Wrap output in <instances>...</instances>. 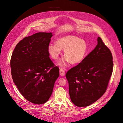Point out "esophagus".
I'll return each instance as SVG.
<instances>
[{"instance_id":"obj_1","label":"esophagus","mask_w":123,"mask_h":123,"mask_svg":"<svg viewBox=\"0 0 123 123\" xmlns=\"http://www.w3.org/2000/svg\"><path fill=\"white\" fill-rule=\"evenodd\" d=\"M59 73H60V74L61 76H63L65 75V71L64 68H60V70H59Z\"/></svg>"}]
</instances>
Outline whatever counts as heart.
Returning a JSON list of instances; mask_svg holds the SVG:
<instances>
[{"instance_id": "heart-1", "label": "heart", "mask_w": 123, "mask_h": 123, "mask_svg": "<svg viewBox=\"0 0 123 123\" xmlns=\"http://www.w3.org/2000/svg\"><path fill=\"white\" fill-rule=\"evenodd\" d=\"M56 43H50L48 46V51L51 57L57 60L64 49V57L59 62L58 65L66 67L71 62L77 64L84 59L87 51L86 42L80 38L73 35H68L59 38Z\"/></svg>"}]
</instances>
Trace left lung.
Returning a JSON list of instances; mask_svg holds the SVG:
<instances>
[{
  "mask_svg": "<svg viewBox=\"0 0 123 123\" xmlns=\"http://www.w3.org/2000/svg\"><path fill=\"white\" fill-rule=\"evenodd\" d=\"M95 49L66 74L69 94L77 107L89 106L107 90L112 73L113 62L110 49L98 37Z\"/></svg>",
  "mask_w": 123,
  "mask_h": 123,
  "instance_id": "1",
  "label": "left lung"
}]
</instances>
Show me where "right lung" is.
<instances>
[{
	"instance_id": "1",
	"label": "right lung",
	"mask_w": 123,
	"mask_h": 123,
	"mask_svg": "<svg viewBox=\"0 0 123 123\" xmlns=\"http://www.w3.org/2000/svg\"><path fill=\"white\" fill-rule=\"evenodd\" d=\"M51 32H37L17 44L10 65L13 81L28 101L37 105L50 98L59 69L49 57L48 46Z\"/></svg>"
}]
</instances>
